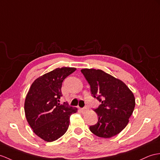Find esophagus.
<instances>
[{"instance_id":"obj_1","label":"esophagus","mask_w":160,"mask_h":160,"mask_svg":"<svg viewBox=\"0 0 160 160\" xmlns=\"http://www.w3.org/2000/svg\"><path fill=\"white\" fill-rule=\"evenodd\" d=\"M80 111H81V113L84 114V113H85V112H86L88 111V108L87 107L81 108H80Z\"/></svg>"}]
</instances>
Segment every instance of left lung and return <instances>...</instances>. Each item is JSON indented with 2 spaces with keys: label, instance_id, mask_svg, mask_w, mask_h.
<instances>
[{
  "label": "left lung",
  "instance_id": "1",
  "mask_svg": "<svg viewBox=\"0 0 160 160\" xmlns=\"http://www.w3.org/2000/svg\"><path fill=\"white\" fill-rule=\"evenodd\" d=\"M90 85L93 98L101 104L93 108L98 116L95 125L89 126L93 134L101 138H111L122 132L129 122L134 111L135 98L123 81L102 70H81Z\"/></svg>",
  "mask_w": 160,
  "mask_h": 160
}]
</instances>
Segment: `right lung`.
I'll use <instances>...</instances> for the list:
<instances>
[{
	"mask_svg": "<svg viewBox=\"0 0 160 160\" xmlns=\"http://www.w3.org/2000/svg\"><path fill=\"white\" fill-rule=\"evenodd\" d=\"M75 68L62 67L39 77L31 85L27 93L24 111L33 132L47 142L60 138L67 131L70 117L77 111L68 103H59L62 84Z\"/></svg>",
	"mask_w": 160,
	"mask_h": 160,
	"instance_id": "obj_1",
	"label": "right lung"
}]
</instances>
